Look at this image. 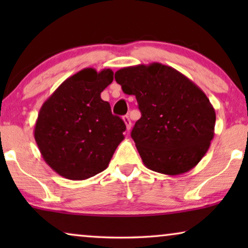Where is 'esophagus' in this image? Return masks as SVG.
<instances>
[{"label":"esophagus","mask_w":248,"mask_h":248,"mask_svg":"<svg viewBox=\"0 0 248 248\" xmlns=\"http://www.w3.org/2000/svg\"><path fill=\"white\" fill-rule=\"evenodd\" d=\"M123 121L125 125H126V130L130 131L131 130V126H132V123H131V120H130V116L128 115H125V116L123 117Z\"/></svg>","instance_id":"esophagus-1"}]
</instances>
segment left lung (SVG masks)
Instances as JSON below:
<instances>
[{"mask_svg":"<svg viewBox=\"0 0 248 248\" xmlns=\"http://www.w3.org/2000/svg\"><path fill=\"white\" fill-rule=\"evenodd\" d=\"M115 80L138 100L141 118L131 137L145 167L170 176L194 168L215 137L216 111L206 94L161 63L123 67Z\"/></svg>","mask_w":248,"mask_h":248,"instance_id":"1","label":"left lung"}]
</instances>
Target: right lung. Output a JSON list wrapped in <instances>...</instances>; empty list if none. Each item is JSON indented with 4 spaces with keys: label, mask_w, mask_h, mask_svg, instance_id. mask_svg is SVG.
Masks as SVG:
<instances>
[{
    "label": "right lung",
    "mask_w": 248,
    "mask_h": 248,
    "mask_svg": "<svg viewBox=\"0 0 248 248\" xmlns=\"http://www.w3.org/2000/svg\"><path fill=\"white\" fill-rule=\"evenodd\" d=\"M114 72L88 67L67 78L43 104L36 143L46 164L64 178L83 181L105 170L126 130L100 93Z\"/></svg>",
    "instance_id": "1"
}]
</instances>
